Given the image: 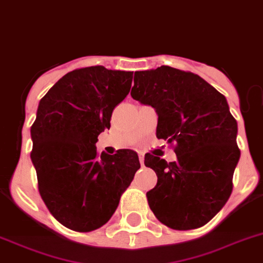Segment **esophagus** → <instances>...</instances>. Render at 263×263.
<instances>
[{"label":"esophagus","instance_id":"34e87169","mask_svg":"<svg viewBox=\"0 0 263 263\" xmlns=\"http://www.w3.org/2000/svg\"><path fill=\"white\" fill-rule=\"evenodd\" d=\"M138 157H140V162H141V165L143 166V161H145V156H143V153H138Z\"/></svg>","mask_w":263,"mask_h":263}]
</instances>
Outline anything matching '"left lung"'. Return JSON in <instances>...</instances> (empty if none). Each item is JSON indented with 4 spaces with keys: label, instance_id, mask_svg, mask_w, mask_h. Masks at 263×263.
I'll return each instance as SVG.
<instances>
[{
    "label": "left lung",
    "instance_id": "1",
    "mask_svg": "<svg viewBox=\"0 0 263 263\" xmlns=\"http://www.w3.org/2000/svg\"><path fill=\"white\" fill-rule=\"evenodd\" d=\"M132 97L156 109L157 137L176 142V162L145 156L158 178L146 193L152 212L174 230L206 225L232 194L241 156L225 96L197 74L161 66L134 73Z\"/></svg>",
    "mask_w": 263,
    "mask_h": 263
}]
</instances>
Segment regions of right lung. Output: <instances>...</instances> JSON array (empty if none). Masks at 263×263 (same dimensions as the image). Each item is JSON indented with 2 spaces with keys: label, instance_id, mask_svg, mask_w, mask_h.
<instances>
[{
  "label": "right lung",
  "instance_id": "add662e5",
  "mask_svg": "<svg viewBox=\"0 0 263 263\" xmlns=\"http://www.w3.org/2000/svg\"><path fill=\"white\" fill-rule=\"evenodd\" d=\"M132 80V71L82 67L65 74L40 101L30 129L38 192L53 217L74 232L104 226L141 167L133 150L100 156L96 147Z\"/></svg>",
  "mask_w": 263,
  "mask_h": 263
}]
</instances>
